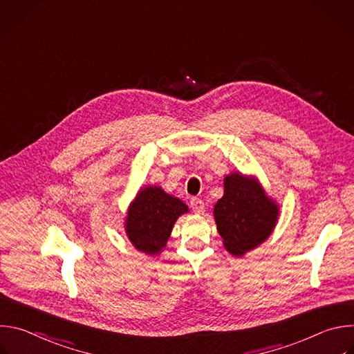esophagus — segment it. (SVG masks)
<instances>
[{
	"mask_svg": "<svg viewBox=\"0 0 354 354\" xmlns=\"http://www.w3.org/2000/svg\"><path fill=\"white\" fill-rule=\"evenodd\" d=\"M190 206L196 214H203L205 213V203L200 198H192Z\"/></svg>",
	"mask_w": 354,
	"mask_h": 354,
	"instance_id": "34e87169",
	"label": "esophagus"
}]
</instances>
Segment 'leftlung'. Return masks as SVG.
<instances>
[{
	"label": "left lung",
	"mask_w": 354,
	"mask_h": 354,
	"mask_svg": "<svg viewBox=\"0 0 354 354\" xmlns=\"http://www.w3.org/2000/svg\"><path fill=\"white\" fill-rule=\"evenodd\" d=\"M213 214L224 248L241 258L272 235L280 206L268 196L257 176L231 172L224 178V194Z\"/></svg>",
	"instance_id": "1"
}]
</instances>
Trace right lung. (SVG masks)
I'll return each instance as SVG.
<instances>
[{"mask_svg":"<svg viewBox=\"0 0 354 354\" xmlns=\"http://www.w3.org/2000/svg\"><path fill=\"white\" fill-rule=\"evenodd\" d=\"M186 213L189 207L183 201L161 186H142L129 205L124 232L138 252L156 257L167 246L176 220Z\"/></svg>","mask_w":354,"mask_h":354,"instance_id":"obj_1","label":"right lung"}]
</instances>
